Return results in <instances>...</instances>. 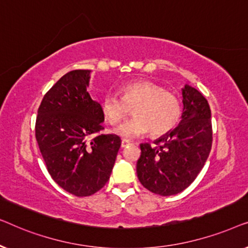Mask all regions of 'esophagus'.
<instances>
[{"instance_id": "34e87169", "label": "esophagus", "mask_w": 248, "mask_h": 248, "mask_svg": "<svg viewBox=\"0 0 248 248\" xmlns=\"http://www.w3.org/2000/svg\"><path fill=\"white\" fill-rule=\"evenodd\" d=\"M130 143H131V142L128 141V140H122L121 147H122V148H125V147H126V145H128Z\"/></svg>"}]
</instances>
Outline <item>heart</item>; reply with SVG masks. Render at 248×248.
Listing matches in <instances>:
<instances>
[{"label": "heart", "instance_id": "1", "mask_svg": "<svg viewBox=\"0 0 248 248\" xmlns=\"http://www.w3.org/2000/svg\"><path fill=\"white\" fill-rule=\"evenodd\" d=\"M100 106L104 117L111 125L123 121L133 108L134 117L115 128V133L124 139L141 137L148 131L152 137H161L175 128L182 117L178 97L149 80L122 86L121 97L106 93Z\"/></svg>", "mask_w": 248, "mask_h": 248}]
</instances>
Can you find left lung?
Here are the masks:
<instances>
[{
  "mask_svg": "<svg viewBox=\"0 0 248 248\" xmlns=\"http://www.w3.org/2000/svg\"><path fill=\"white\" fill-rule=\"evenodd\" d=\"M182 121L155 144L141 143L138 178L155 194L169 196L194 182L212 145L211 110L204 96L188 84L182 89Z\"/></svg>",
  "mask_w": 248,
  "mask_h": 248,
  "instance_id": "obj_1",
  "label": "left lung"
}]
</instances>
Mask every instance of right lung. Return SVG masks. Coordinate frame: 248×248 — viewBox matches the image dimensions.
I'll return each mask as SVG.
<instances>
[{"label": "right lung", "mask_w": 248, "mask_h": 248, "mask_svg": "<svg viewBox=\"0 0 248 248\" xmlns=\"http://www.w3.org/2000/svg\"><path fill=\"white\" fill-rule=\"evenodd\" d=\"M90 70H74L44 96L36 118V140L49 175L76 196H89L109 179L121 138L100 134L101 106L91 99Z\"/></svg>", "instance_id": "1"}]
</instances>
